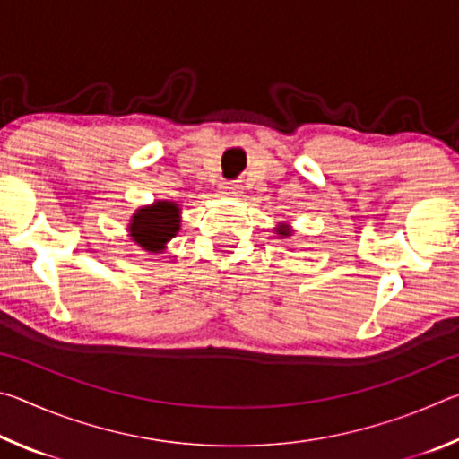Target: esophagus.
<instances>
[{"label":"esophagus","mask_w":459,"mask_h":459,"mask_svg":"<svg viewBox=\"0 0 459 459\" xmlns=\"http://www.w3.org/2000/svg\"><path fill=\"white\" fill-rule=\"evenodd\" d=\"M221 190H222L224 194H229V196H237V194L240 192V186L235 184V182H224V184L221 186Z\"/></svg>","instance_id":"34e87169"}]
</instances>
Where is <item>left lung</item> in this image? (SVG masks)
Segmentation results:
<instances>
[{"label": "left lung", "instance_id": "left-lung-1", "mask_svg": "<svg viewBox=\"0 0 459 459\" xmlns=\"http://www.w3.org/2000/svg\"><path fill=\"white\" fill-rule=\"evenodd\" d=\"M277 232H279V235H281V237H287V235H290V229H279Z\"/></svg>", "mask_w": 459, "mask_h": 459}]
</instances>
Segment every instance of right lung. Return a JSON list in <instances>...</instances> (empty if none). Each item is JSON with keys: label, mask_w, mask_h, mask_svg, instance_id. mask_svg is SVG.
<instances>
[{"label": "right lung", "mask_w": 459, "mask_h": 459, "mask_svg": "<svg viewBox=\"0 0 459 459\" xmlns=\"http://www.w3.org/2000/svg\"><path fill=\"white\" fill-rule=\"evenodd\" d=\"M180 208L174 202H155L153 206L139 208L131 219L129 232L145 251H164L166 243L180 230Z\"/></svg>", "instance_id": "right-lung-1"}]
</instances>
